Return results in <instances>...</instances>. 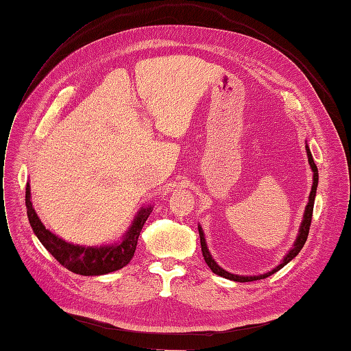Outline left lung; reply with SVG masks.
<instances>
[{
    "mask_svg": "<svg viewBox=\"0 0 351 351\" xmlns=\"http://www.w3.org/2000/svg\"><path fill=\"white\" fill-rule=\"evenodd\" d=\"M306 149V154H308V162H309V166L311 169H313V188H311V193H309V199H308V204L305 206V213H304V219L301 223V227H300V234H298L296 240H295V244L293 247L289 250V253L283 257V261L280 262V265H278L275 269H271L270 271H267V274L265 275H257V276H241V275H234V274H230V271L224 270L223 267H219L214 258L211 257V253L208 252V247H206V243H205V237H204V231L201 228V226H198V231H199V239H201V250H202V256H204V261L205 263L208 265V267L214 271L215 275L221 276V278H226V279H230V280H234V282H253V280H261V279H265L270 275L276 274L278 270H280L285 265H288L292 258H295L298 256V253H300L304 247V244L306 241V237H308V232H309V227H311V219H313V211H314V201H315V193H317V186H318V169H317V165L313 159V154H311L309 152V147L305 146Z\"/></svg>",
    "mask_w": 351,
    "mask_h": 351,
    "instance_id": "8db88e82",
    "label": "left lung"
}]
</instances>
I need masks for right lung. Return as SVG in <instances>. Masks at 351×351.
Here are the masks:
<instances>
[{"label": "right lung", "mask_w": 351, "mask_h": 351, "mask_svg": "<svg viewBox=\"0 0 351 351\" xmlns=\"http://www.w3.org/2000/svg\"><path fill=\"white\" fill-rule=\"evenodd\" d=\"M30 198V185L27 182V185H25V206H27V217L34 234L63 267L82 276L107 275L127 266L134 256L140 231L153 210L152 205L141 206L132 226L119 241L98 247V245H80L68 243L53 234L37 217Z\"/></svg>", "instance_id": "add662e5"}]
</instances>
